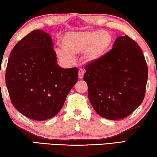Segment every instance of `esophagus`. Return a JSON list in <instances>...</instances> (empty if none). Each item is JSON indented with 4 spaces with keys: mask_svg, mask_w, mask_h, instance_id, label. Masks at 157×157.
Instances as JSON below:
<instances>
[{
    "mask_svg": "<svg viewBox=\"0 0 157 157\" xmlns=\"http://www.w3.org/2000/svg\"><path fill=\"white\" fill-rule=\"evenodd\" d=\"M84 72H85V71L83 70V69H79V79L83 78Z\"/></svg>",
    "mask_w": 157,
    "mask_h": 157,
    "instance_id": "esophagus-1",
    "label": "esophagus"
}]
</instances>
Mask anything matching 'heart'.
<instances>
[{
	"label": "heart",
	"instance_id": "obj_1",
	"mask_svg": "<svg viewBox=\"0 0 157 157\" xmlns=\"http://www.w3.org/2000/svg\"><path fill=\"white\" fill-rule=\"evenodd\" d=\"M111 34L107 31L92 30L72 33L63 38V50L57 49L56 54L61 62L71 64L75 62V55L83 53L87 63L99 61L107 53L111 44Z\"/></svg>",
	"mask_w": 157,
	"mask_h": 157
}]
</instances>
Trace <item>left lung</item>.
I'll use <instances>...</instances> for the list:
<instances>
[{"mask_svg":"<svg viewBox=\"0 0 157 157\" xmlns=\"http://www.w3.org/2000/svg\"><path fill=\"white\" fill-rule=\"evenodd\" d=\"M84 68L89 99L100 116L124 118L142 103L147 65L139 45L127 35L118 37L112 49Z\"/></svg>","mask_w":157,"mask_h":157,"instance_id":"1","label":"left lung"}]
</instances>
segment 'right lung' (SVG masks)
<instances>
[{"label":"right lung","mask_w":157,"mask_h":157,"mask_svg":"<svg viewBox=\"0 0 157 157\" xmlns=\"http://www.w3.org/2000/svg\"><path fill=\"white\" fill-rule=\"evenodd\" d=\"M78 79V68L58 66L51 36L41 30L32 31L15 45L5 73L12 105L35 121L57 115Z\"/></svg>","instance_id":"obj_1"}]
</instances>
